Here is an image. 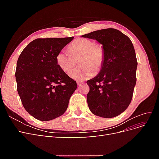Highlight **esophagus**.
Wrapping results in <instances>:
<instances>
[{
  "instance_id": "34e87169",
  "label": "esophagus",
  "mask_w": 159,
  "mask_h": 159,
  "mask_svg": "<svg viewBox=\"0 0 159 159\" xmlns=\"http://www.w3.org/2000/svg\"><path fill=\"white\" fill-rule=\"evenodd\" d=\"M84 84L83 81H77V84H78V85H81V84Z\"/></svg>"
}]
</instances>
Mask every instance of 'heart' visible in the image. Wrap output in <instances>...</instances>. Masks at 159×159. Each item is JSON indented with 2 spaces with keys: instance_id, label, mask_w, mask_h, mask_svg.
<instances>
[{
  "instance_id": "obj_1",
  "label": "heart",
  "mask_w": 159,
  "mask_h": 159,
  "mask_svg": "<svg viewBox=\"0 0 159 159\" xmlns=\"http://www.w3.org/2000/svg\"><path fill=\"white\" fill-rule=\"evenodd\" d=\"M70 55L65 51L57 54L56 61L61 71L70 75L74 80H85L92 77L96 72L102 69L105 61V51L100 44H95L93 41L85 38H78L72 42L69 46ZM79 62L81 68L74 72Z\"/></svg>"
}]
</instances>
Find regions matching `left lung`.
I'll use <instances>...</instances> for the list:
<instances>
[{
    "label": "left lung",
    "mask_w": 159,
    "mask_h": 159,
    "mask_svg": "<svg viewBox=\"0 0 159 159\" xmlns=\"http://www.w3.org/2000/svg\"><path fill=\"white\" fill-rule=\"evenodd\" d=\"M103 45L105 61L94 78L87 81V101L91 113L112 118L129 105L137 81V61L130 38L115 28L96 30L83 36Z\"/></svg>",
    "instance_id": "obj_1"
}]
</instances>
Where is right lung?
Returning <instances> with one entry per match:
<instances>
[{"label": "right lung", "mask_w": 159, "mask_h": 159, "mask_svg": "<svg viewBox=\"0 0 159 159\" xmlns=\"http://www.w3.org/2000/svg\"><path fill=\"white\" fill-rule=\"evenodd\" d=\"M74 37L37 38L22 50L15 72L17 91L24 107L42 121L63 115L77 88L76 81L61 71L57 54Z\"/></svg>", "instance_id": "right-lung-1"}]
</instances>
